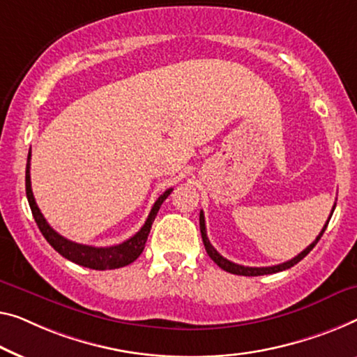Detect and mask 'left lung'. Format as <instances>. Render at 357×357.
<instances>
[{"instance_id":"1","label":"left lung","mask_w":357,"mask_h":357,"mask_svg":"<svg viewBox=\"0 0 357 357\" xmlns=\"http://www.w3.org/2000/svg\"><path fill=\"white\" fill-rule=\"evenodd\" d=\"M335 206H337V205H333L332 213H333V210H335ZM331 218H332V215L328 216V220H327V222H326V226L322 227V231H321V234H319V236L316 237V241L312 242L310 247H306L305 250H303V252H301L300 255H296V257H295V258H291L290 261H285V263H282V264H275V266H266V268H248V266L236 264V263L229 261V259H226L225 257H221V255L218 253L216 250H215V247H213L211 243H210L208 237H206L204 211H200V232H202V241H204V245H205L206 253H208V257H210V258L213 259V261H215L218 266H220L221 269H225V271H227V273H231V274H237V275H248V278H250V275H266V274L280 273V271H285V269L291 268V266H295L296 263H300L301 259L305 258L306 255L310 253L311 250L316 247V243L319 242V238H321V237H322V234L326 232V229H327V225H328V221H331Z\"/></svg>"}]
</instances>
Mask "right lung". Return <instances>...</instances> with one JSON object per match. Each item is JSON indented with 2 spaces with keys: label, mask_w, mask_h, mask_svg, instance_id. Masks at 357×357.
I'll list each match as a JSON object with an SVG mask.
<instances>
[{
  "label": "right lung",
  "mask_w": 357,
  "mask_h": 357,
  "mask_svg": "<svg viewBox=\"0 0 357 357\" xmlns=\"http://www.w3.org/2000/svg\"><path fill=\"white\" fill-rule=\"evenodd\" d=\"M30 157L31 152H29V158H26V169H25V190H26V199H29V205L31 208V215H33L36 225H38L40 231L50 245L56 250L57 253H61L63 258L70 259L72 263H77L84 268L96 269V271H105V269H116L123 268V266L131 264L135 259L139 258L142 250L146 247L149 232H151L152 222L155 220L158 210L163 200L173 192V189H167L165 192L158 197L155 204H153L151 213H149L144 226L137 231L135 236L128 238V241L119 243L114 247H91V245H82V243L72 242L68 238L62 237L61 234H57L52 227L47 225L45 216L41 215V211L36 205L33 192H31V183H30Z\"/></svg>",
  "instance_id": "1"
}]
</instances>
